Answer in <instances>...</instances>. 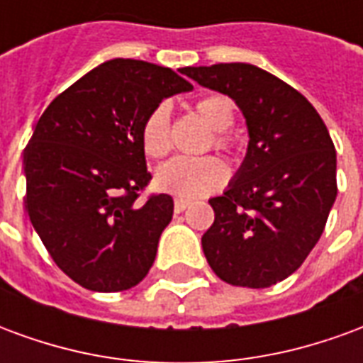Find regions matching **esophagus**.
<instances>
[{"label": "esophagus", "instance_id": "1", "mask_svg": "<svg viewBox=\"0 0 363 363\" xmlns=\"http://www.w3.org/2000/svg\"><path fill=\"white\" fill-rule=\"evenodd\" d=\"M189 206H190L189 200H184V198H174V212H177V213L184 212V210H186Z\"/></svg>", "mask_w": 363, "mask_h": 363}]
</instances>
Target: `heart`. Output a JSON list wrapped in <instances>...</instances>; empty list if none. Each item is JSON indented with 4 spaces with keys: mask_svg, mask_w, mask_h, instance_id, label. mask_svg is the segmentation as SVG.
Returning a JSON list of instances; mask_svg holds the SVG:
<instances>
[{
    "mask_svg": "<svg viewBox=\"0 0 363 363\" xmlns=\"http://www.w3.org/2000/svg\"><path fill=\"white\" fill-rule=\"evenodd\" d=\"M194 111L212 128V143L216 150L229 151L235 140L229 128L235 124V103L228 95H208L198 99ZM142 147L151 159L165 157L171 150V114L167 104H157L145 116L142 124ZM228 169L213 155L206 157H174L155 171V182L161 190L182 198H196L210 194L225 182Z\"/></svg>",
    "mask_w": 363,
    "mask_h": 363,
    "instance_id": "obj_1",
    "label": "heart"
}]
</instances>
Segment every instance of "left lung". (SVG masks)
Listing matches in <instances>:
<instances>
[{
  "instance_id": "obj_1",
  "label": "left lung",
  "mask_w": 363,
  "mask_h": 363,
  "mask_svg": "<svg viewBox=\"0 0 363 363\" xmlns=\"http://www.w3.org/2000/svg\"><path fill=\"white\" fill-rule=\"evenodd\" d=\"M243 111L249 150L235 181L210 200L208 264L241 288H270L303 264L336 198V151L325 122L291 85L251 64L184 67Z\"/></svg>"
}]
</instances>
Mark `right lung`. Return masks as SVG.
I'll list each match as a JSON object with an SVG mask.
<instances>
[{
	"mask_svg": "<svg viewBox=\"0 0 363 363\" xmlns=\"http://www.w3.org/2000/svg\"><path fill=\"white\" fill-rule=\"evenodd\" d=\"M182 74V72H181ZM173 69L108 60L60 93L25 147V208L52 260L91 291L145 278L173 198L150 194L142 124L163 99L190 91Z\"/></svg>",
	"mask_w": 363,
	"mask_h": 363,
	"instance_id": "obj_1",
	"label": "right lung"
}]
</instances>
